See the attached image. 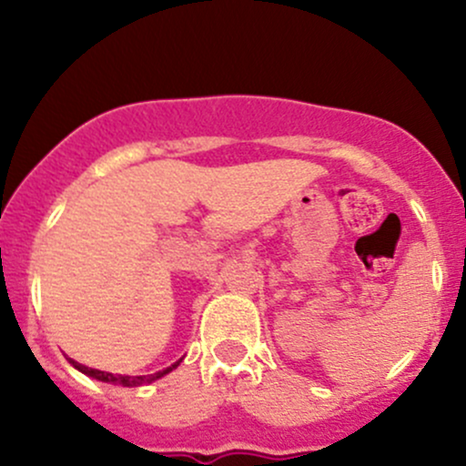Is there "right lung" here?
Listing matches in <instances>:
<instances>
[{"mask_svg": "<svg viewBox=\"0 0 466 466\" xmlns=\"http://www.w3.org/2000/svg\"><path fill=\"white\" fill-rule=\"evenodd\" d=\"M69 361H72V366L76 368V370H80L83 374H87V377H94V379H98V381L114 383V386H125V388H136V386H142V383L155 381V379L164 377V374H168L170 370H173V368L179 366V361H177V363H173V366L166 368V370H162V372L144 374V377H129V374H111V372L96 370V368H87V366H83V363H78V361H74V360H69Z\"/></svg>", "mask_w": 466, "mask_h": 466, "instance_id": "obj_1", "label": "right lung"}]
</instances>
